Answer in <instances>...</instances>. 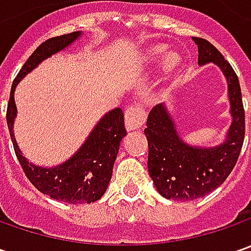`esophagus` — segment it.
<instances>
[{
    "instance_id": "esophagus-1",
    "label": "esophagus",
    "mask_w": 251,
    "mask_h": 251,
    "mask_svg": "<svg viewBox=\"0 0 251 251\" xmlns=\"http://www.w3.org/2000/svg\"><path fill=\"white\" fill-rule=\"evenodd\" d=\"M124 119H126V128L127 130H137V128H141L144 126V123L147 120V113L142 109V106L134 104L126 110Z\"/></svg>"
}]
</instances>
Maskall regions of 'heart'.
<instances>
[{
	"label": "heart",
	"instance_id": "heart-1",
	"mask_svg": "<svg viewBox=\"0 0 251 251\" xmlns=\"http://www.w3.org/2000/svg\"><path fill=\"white\" fill-rule=\"evenodd\" d=\"M178 61H180V58H178L177 54H169L168 57L165 58V61H163V68H165L166 71H172V70L177 65Z\"/></svg>",
	"mask_w": 251,
	"mask_h": 251
}]
</instances>
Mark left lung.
Returning <instances> with one entry per match:
<instances>
[{"label":"left lung","mask_w":251,"mask_h":251,"mask_svg":"<svg viewBox=\"0 0 251 251\" xmlns=\"http://www.w3.org/2000/svg\"><path fill=\"white\" fill-rule=\"evenodd\" d=\"M198 47V64H217L227 82L232 124L225 141L211 148L188 145L178 137L175 123L163 103L148 114V172L160 196L168 200L190 201L218 188L230 175L245 140V109L236 73L212 44L193 37Z\"/></svg>","instance_id":"left-lung-1"}]
</instances>
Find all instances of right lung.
Instances as JSON below:
<instances>
[{
	"instance_id": "right-lung-1",
	"label": "right lung",
	"mask_w": 251,
	"mask_h": 251,
	"mask_svg": "<svg viewBox=\"0 0 251 251\" xmlns=\"http://www.w3.org/2000/svg\"><path fill=\"white\" fill-rule=\"evenodd\" d=\"M79 36L81 32H73L51 37L40 44L14 79L6 109V123L15 153L26 177L43 194L68 204H91L103 197L106 193L113 173L114 160L119 153L120 141L127 134L124 127V113L120 107H117L104 114L82 147L67 162L54 168H40L27 162L15 140L14 120L16 117V104L14 92L25 75L34 70L46 58L68 47Z\"/></svg>"
}]
</instances>
